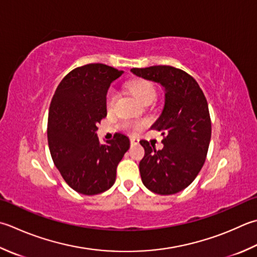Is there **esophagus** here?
<instances>
[{
	"label": "esophagus",
	"mask_w": 257,
	"mask_h": 257,
	"mask_svg": "<svg viewBox=\"0 0 257 257\" xmlns=\"http://www.w3.org/2000/svg\"><path fill=\"white\" fill-rule=\"evenodd\" d=\"M130 144H132V146H135L138 144V140L135 139V138H130Z\"/></svg>",
	"instance_id": "1"
}]
</instances>
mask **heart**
Here are the masks:
<instances>
[{"label": "heart", "instance_id": "1", "mask_svg": "<svg viewBox=\"0 0 257 257\" xmlns=\"http://www.w3.org/2000/svg\"><path fill=\"white\" fill-rule=\"evenodd\" d=\"M129 90L130 92H132L135 97L144 104L153 102L156 98V94H157L155 85L150 81H148V80H138V81L133 82L129 85ZM117 98H118L117 91L113 89H109L107 95H105V105H107L108 110L112 109L115 101H117ZM122 128L125 130V132L136 134L143 128V123L124 121L122 123Z\"/></svg>", "mask_w": 257, "mask_h": 257}]
</instances>
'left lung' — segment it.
I'll return each mask as SVG.
<instances>
[{
    "instance_id": "8db88e82",
    "label": "left lung",
    "mask_w": 257,
    "mask_h": 257,
    "mask_svg": "<svg viewBox=\"0 0 257 257\" xmlns=\"http://www.w3.org/2000/svg\"><path fill=\"white\" fill-rule=\"evenodd\" d=\"M137 77L165 89L162 114L152 129L162 132L164 148L140 140L145 156L139 164L144 185L153 193L173 195L194 182L202 169L212 136L208 104L197 81L170 65L133 68Z\"/></svg>"
}]
</instances>
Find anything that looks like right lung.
<instances>
[{
	"mask_svg": "<svg viewBox=\"0 0 257 257\" xmlns=\"http://www.w3.org/2000/svg\"><path fill=\"white\" fill-rule=\"evenodd\" d=\"M123 72L102 63L73 69L62 79L49 109L48 143L55 167L70 187L97 195L114 184L117 166L130 147L127 136L114 134L100 144L97 124L107 115L105 95Z\"/></svg>",
	"mask_w": 257,
	"mask_h": 257,
	"instance_id": "add662e5",
	"label": "right lung"
}]
</instances>
